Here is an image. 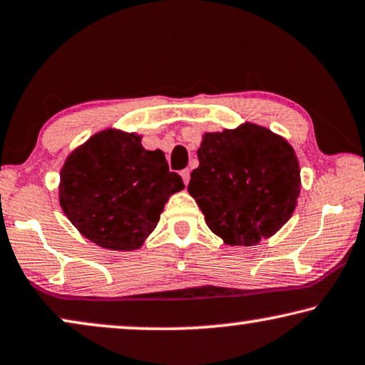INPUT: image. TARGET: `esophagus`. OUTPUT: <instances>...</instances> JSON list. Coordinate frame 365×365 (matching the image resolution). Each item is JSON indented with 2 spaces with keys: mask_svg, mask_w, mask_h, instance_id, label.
Listing matches in <instances>:
<instances>
[{
  "mask_svg": "<svg viewBox=\"0 0 365 365\" xmlns=\"http://www.w3.org/2000/svg\"><path fill=\"white\" fill-rule=\"evenodd\" d=\"M180 175L183 178V183L188 185V182H190V170H182Z\"/></svg>",
  "mask_w": 365,
  "mask_h": 365,
  "instance_id": "34e87169",
  "label": "esophagus"
}]
</instances>
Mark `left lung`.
Listing matches in <instances>:
<instances>
[{"mask_svg": "<svg viewBox=\"0 0 365 365\" xmlns=\"http://www.w3.org/2000/svg\"><path fill=\"white\" fill-rule=\"evenodd\" d=\"M188 193L227 245L253 246L283 228L301 192L294 148L266 127L245 122L207 132Z\"/></svg>", "mask_w": 365, "mask_h": 365, "instance_id": "1", "label": "left lung"}]
</instances>
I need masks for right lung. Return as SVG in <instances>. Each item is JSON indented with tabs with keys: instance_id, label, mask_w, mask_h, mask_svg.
Returning a JSON list of instances; mask_svg holds the SVG:
<instances>
[{
	"instance_id": "1",
	"label": "right lung",
	"mask_w": 365,
	"mask_h": 365,
	"mask_svg": "<svg viewBox=\"0 0 365 365\" xmlns=\"http://www.w3.org/2000/svg\"><path fill=\"white\" fill-rule=\"evenodd\" d=\"M140 140L133 132H97L61 168V208L82 236L106 250L140 248L168 198L185 188L165 153L145 150Z\"/></svg>"
}]
</instances>
